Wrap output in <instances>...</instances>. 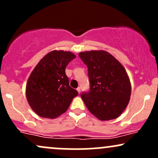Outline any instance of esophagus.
<instances>
[{"label": "esophagus", "mask_w": 158, "mask_h": 158, "mask_svg": "<svg viewBox=\"0 0 158 158\" xmlns=\"http://www.w3.org/2000/svg\"><path fill=\"white\" fill-rule=\"evenodd\" d=\"M77 90L78 91V93L80 94V88H79V87H78V88H77Z\"/></svg>", "instance_id": "esophagus-1"}]
</instances>
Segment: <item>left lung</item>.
<instances>
[{
  "mask_svg": "<svg viewBox=\"0 0 158 158\" xmlns=\"http://www.w3.org/2000/svg\"><path fill=\"white\" fill-rule=\"evenodd\" d=\"M88 67L90 89L81 97L87 108L99 120L117 118L130 100L131 86L124 67L105 50L81 52Z\"/></svg>",
  "mask_w": 158,
  "mask_h": 158,
  "instance_id": "1",
  "label": "left lung"
}]
</instances>
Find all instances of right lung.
Segmentation results:
<instances>
[{"label": "right lung", "mask_w": 158, "mask_h": 158, "mask_svg": "<svg viewBox=\"0 0 158 158\" xmlns=\"http://www.w3.org/2000/svg\"><path fill=\"white\" fill-rule=\"evenodd\" d=\"M76 56L64 50L45 55L30 73L26 85L27 102L39 117L55 119L68 109L78 95L69 85L65 68Z\"/></svg>", "instance_id": "add662e5"}]
</instances>
